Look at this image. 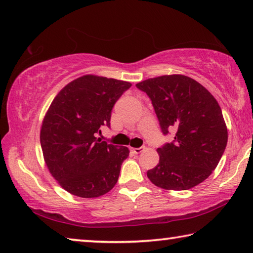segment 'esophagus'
Here are the masks:
<instances>
[{
	"label": "esophagus",
	"mask_w": 253,
	"mask_h": 253,
	"mask_svg": "<svg viewBox=\"0 0 253 253\" xmlns=\"http://www.w3.org/2000/svg\"><path fill=\"white\" fill-rule=\"evenodd\" d=\"M145 147H138V148H130V151L134 154H140L142 152H144Z\"/></svg>",
	"instance_id": "esophagus-1"
}]
</instances>
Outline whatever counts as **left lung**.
<instances>
[{
	"label": "left lung",
	"mask_w": 253,
	"mask_h": 253,
	"mask_svg": "<svg viewBox=\"0 0 253 253\" xmlns=\"http://www.w3.org/2000/svg\"><path fill=\"white\" fill-rule=\"evenodd\" d=\"M136 87L151 98L163 134L176 131L172 143L157 148L160 163L147 177L165 190L199 185L219 164L228 129L215 98L198 81L183 75L161 76Z\"/></svg>",
	"instance_id": "left-lung-1"
}]
</instances>
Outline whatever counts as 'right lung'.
Instances as JSON below:
<instances>
[{"mask_svg": "<svg viewBox=\"0 0 253 253\" xmlns=\"http://www.w3.org/2000/svg\"><path fill=\"white\" fill-rule=\"evenodd\" d=\"M130 85L85 75L68 84L51 102L40 131L42 153L51 175L72 195L98 198L116 185L129 149L96 136L100 126H110L114 105Z\"/></svg>", "mask_w": 253, "mask_h": 253, "instance_id": "add662e5", "label": "right lung"}]
</instances>
